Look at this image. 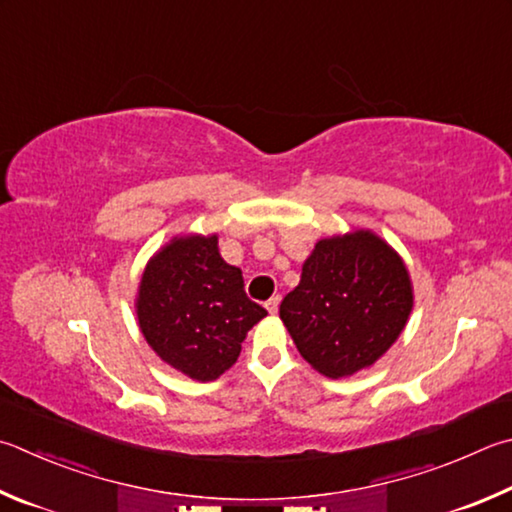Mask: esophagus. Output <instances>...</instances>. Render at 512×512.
<instances>
[{"label": "esophagus", "mask_w": 512, "mask_h": 512, "mask_svg": "<svg viewBox=\"0 0 512 512\" xmlns=\"http://www.w3.org/2000/svg\"><path fill=\"white\" fill-rule=\"evenodd\" d=\"M277 309H280V295H273L271 300L266 302V311L271 313V315H275V313H277Z\"/></svg>", "instance_id": "34e87169"}]
</instances>
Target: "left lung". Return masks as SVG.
Segmentation results:
<instances>
[{
	"mask_svg": "<svg viewBox=\"0 0 512 512\" xmlns=\"http://www.w3.org/2000/svg\"><path fill=\"white\" fill-rule=\"evenodd\" d=\"M414 306L403 257L371 230L320 239L280 304L297 351L327 378L367 369L401 336Z\"/></svg>",
	"mask_w": 512,
	"mask_h": 512,
	"instance_id": "8db88e82",
	"label": "left lung"
}]
</instances>
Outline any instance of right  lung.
Returning <instances> with one entry per match:
<instances>
[{"label":"right lung","instance_id":"add662e5","mask_svg":"<svg viewBox=\"0 0 512 512\" xmlns=\"http://www.w3.org/2000/svg\"><path fill=\"white\" fill-rule=\"evenodd\" d=\"M136 318L165 365L192 380H217L266 309L250 302L244 277L219 255L217 235L172 237L150 257L136 293Z\"/></svg>","mask_w":512,"mask_h":512}]
</instances>
